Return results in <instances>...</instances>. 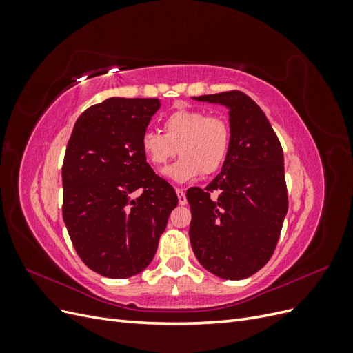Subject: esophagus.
<instances>
[{
	"instance_id": "esophagus-1",
	"label": "esophagus",
	"mask_w": 353,
	"mask_h": 353,
	"mask_svg": "<svg viewBox=\"0 0 353 353\" xmlns=\"http://www.w3.org/2000/svg\"><path fill=\"white\" fill-rule=\"evenodd\" d=\"M176 194H178V203L179 206H184L187 203V197H185V193L183 188H176Z\"/></svg>"
}]
</instances>
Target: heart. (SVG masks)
<instances>
[{
    "instance_id": "heart-1",
    "label": "heart",
    "mask_w": 353,
    "mask_h": 353,
    "mask_svg": "<svg viewBox=\"0 0 353 353\" xmlns=\"http://www.w3.org/2000/svg\"><path fill=\"white\" fill-rule=\"evenodd\" d=\"M163 131L147 130L140 147L152 166L163 168L176 152L181 157L166 170L176 183L203 175H212L222 168L230 153L231 130L221 116L196 109H178L163 121Z\"/></svg>"
}]
</instances>
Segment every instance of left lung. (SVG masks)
<instances>
[{"mask_svg":"<svg viewBox=\"0 0 353 353\" xmlns=\"http://www.w3.org/2000/svg\"><path fill=\"white\" fill-rule=\"evenodd\" d=\"M230 109L231 147L212 183L187 191L197 261L225 280H243L271 259L288 209L284 154L265 113L241 91L200 95ZM214 197H211V194Z\"/></svg>","mask_w":353,"mask_h":353,"instance_id":"left-lung-1","label":"left lung"}]
</instances>
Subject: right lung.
<instances>
[{
	"instance_id": "1",
	"label": "right lung",
	"mask_w": 353,
	"mask_h": 353,
	"mask_svg": "<svg viewBox=\"0 0 353 353\" xmlns=\"http://www.w3.org/2000/svg\"><path fill=\"white\" fill-rule=\"evenodd\" d=\"M157 99L113 97L85 110L63 160V221L90 270L109 279L140 274L154 258L174 187L156 175L140 147Z\"/></svg>"
}]
</instances>
